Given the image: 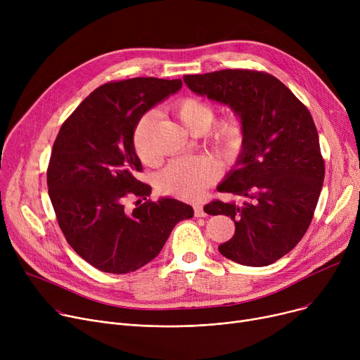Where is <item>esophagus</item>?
<instances>
[{
  "mask_svg": "<svg viewBox=\"0 0 360 360\" xmlns=\"http://www.w3.org/2000/svg\"><path fill=\"white\" fill-rule=\"evenodd\" d=\"M194 216H195V217H204V216H205L202 205H200V204H195V205H194Z\"/></svg>",
  "mask_w": 360,
  "mask_h": 360,
  "instance_id": "1",
  "label": "esophagus"
}]
</instances>
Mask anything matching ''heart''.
<instances>
[{"label":"heart","instance_id":"heart-1","mask_svg":"<svg viewBox=\"0 0 360 360\" xmlns=\"http://www.w3.org/2000/svg\"><path fill=\"white\" fill-rule=\"evenodd\" d=\"M175 112L181 122L193 134H202L216 118V109L209 102L198 98H182L175 105ZM155 113L147 112L136 125L132 143L141 162L153 165L158 156L151 144V128ZM245 140V125L238 115H229L214 124L209 131V143L216 153L224 159L238 155ZM217 175L214 163L209 159H179L170 163L158 178L159 190L165 194L182 200L198 198Z\"/></svg>","mask_w":360,"mask_h":360}]
</instances>
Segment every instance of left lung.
I'll list each match as a JSON object with an SVG mask.
<instances>
[{"instance_id": "1", "label": "left lung", "mask_w": 360, "mask_h": 360, "mask_svg": "<svg viewBox=\"0 0 360 360\" xmlns=\"http://www.w3.org/2000/svg\"><path fill=\"white\" fill-rule=\"evenodd\" d=\"M184 82L231 106L245 125L238 162L217 186L245 200L204 207L235 221L233 238L219 251L242 266H270L304 238L323 188L326 165L311 112L269 72L220 70L184 75Z\"/></svg>"}]
</instances>
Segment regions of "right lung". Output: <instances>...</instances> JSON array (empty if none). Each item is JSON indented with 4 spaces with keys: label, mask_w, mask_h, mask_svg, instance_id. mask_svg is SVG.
<instances>
[{
    "label": "right lung",
    "mask_w": 360,
    "mask_h": 360,
    "mask_svg": "<svg viewBox=\"0 0 360 360\" xmlns=\"http://www.w3.org/2000/svg\"><path fill=\"white\" fill-rule=\"evenodd\" d=\"M182 82L136 77L102 84L61 125L48 165V193L60 228L90 266L125 274L162 251L175 224L194 210L175 198L147 200L151 186L136 178L141 162L132 136L140 118L178 91ZM128 196L146 201L132 212Z\"/></svg>",
    "instance_id": "obj_1"
}]
</instances>
